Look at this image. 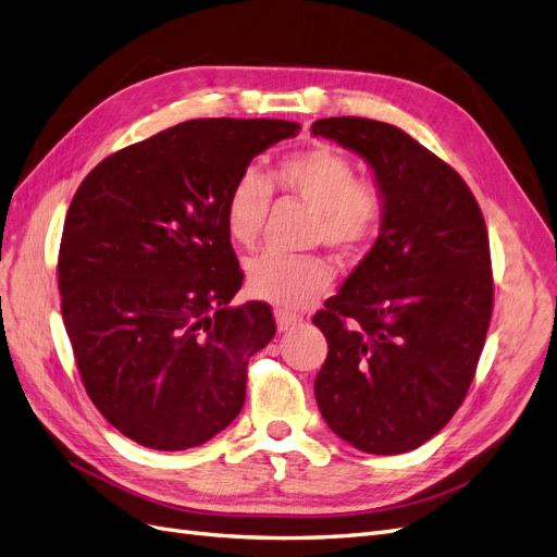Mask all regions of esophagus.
Here are the masks:
<instances>
[{
  "label": "esophagus",
  "mask_w": 557,
  "mask_h": 557,
  "mask_svg": "<svg viewBox=\"0 0 557 557\" xmlns=\"http://www.w3.org/2000/svg\"><path fill=\"white\" fill-rule=\"evenodd\" d=\"M274 318H276V327H278V332L295 330V327L301 323V318H297V315H293V313H288V311H281V309L274 313Z\"/></svg>",
  "instance_id": "34e87169"
}]
</instances>
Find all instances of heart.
<instances>
[{"label": "heart", "instance_id": "obj_1", "mask_svg": "<svg viewBox=\"0 0 557 557\" xmlns=\"http://www.w3.org/2000/svg\"><path fill=\"white\" fill-rule=\"evenodd\" d=\"M274 188L299 197L315 209V239L339 252H358L376 237L383 223L379 185L356 178V164L339 148L318 144L285 156L269 181L246 170L232 183L225 201L230 237L242 246L260 239ZM332 283V267L315 256H283L267 250L246 267L248 293L281 309H301L323 295Z\"/></svg>", "mask_w": 557, "mask_h": 557}]
</instances>
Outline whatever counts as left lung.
Here are the masks:
<instances>
[{"instance_id":"obj_1","label":"left lung","mask_w":557,"mask_h":557,"mask_svg":"<svg viewBox=\"0 0 557 557\" xmlns=\"http://www.w3.org/2000/svg\"><path fill=\"white\" fill-rule=\"evenodd\" d=\"M372 166L383 223L313 325L327 339L315 401L344 442L372 455L423 446L469 391L493 315L491 244L462 176L395 125L323 117Z\"/></svg>"}]
</instances>
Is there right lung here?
Returning a JSON list of instances; mask_svg holds the SVG:
<instances>
[{"label":"right lung","instance_id":"1","mask_svg":"<svg viewBox=\"0 0 557 557\" xmlns=\"http://www.w3.org/2000/svg\"><path fill=\"white\" fill-rule=\"evenodd\" d=\"M288 121L199 117L132 144L83 178L58 285L78 374L109 423L156 450L209 442L239 416L269 305L230 307L244 272L225 201L250 160L297 137Z\"/></svg>","mask_w":557,"mask_h":557}]
</instances>
